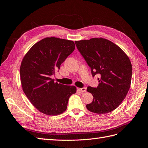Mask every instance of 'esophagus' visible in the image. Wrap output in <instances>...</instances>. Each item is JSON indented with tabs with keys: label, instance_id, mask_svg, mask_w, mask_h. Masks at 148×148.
I'll list each match as a JSON object with an SVG mask.
<instances>
[{
	"label": "esophagus",
	"instance_id": "obj_1",
	"mask_svg": "<svg viewBox=\"0 0 148 148\" xmlns=\"http://www.w3.org/2000/svg\"><path fill=\"white\" fill-rule=\"evenodd\" d=\"M78 90L79 91V92H85L86 91V88H78Z\"/></svg>",
	"mask_w": 148,
	"mask_h": 148
}]
</instances>
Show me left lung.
<instances>
[{
	"label": "left lung",
	"mask_w": 148,
	"mask_h": 148,
	"mask_svg": "<svg viewBox=\"0 0 148 148\" xmlns=\"http://www.w3.org/2000/svg\"><path fill=\"white\" fill-rule=\"evenodd\" d=\"M78 51L90 66L92 77L99 75L97 87L88 86L93 96L86 108L96 114L117 109L130 87L132 66L128 57L117 45L104 38L75 41Z\"/></svg>",
	"instance_id": "8db88e82"
}]
</instances>
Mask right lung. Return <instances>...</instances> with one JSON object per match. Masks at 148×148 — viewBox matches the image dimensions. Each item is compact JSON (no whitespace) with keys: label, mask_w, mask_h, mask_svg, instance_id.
I'll return each mask as SVG.
<instances>
[{"label":"right lung","mask_w":148,"mask_h":148,"mask_svg":"<svg viewBox=\"0 0 148 148\" xmlns=\"http://www.w3.org/2000/svg\"><path fill=\"white\" fill-rule=\"evenodd\" d=\"M73 41L54 37L36 43L24 57L20 66L23 90L36 108L49 115H57L67 108L74 86L55 83L52 79L60 65L75 50Z\"/></svg>","instance_id":"1"}]
</instances>
